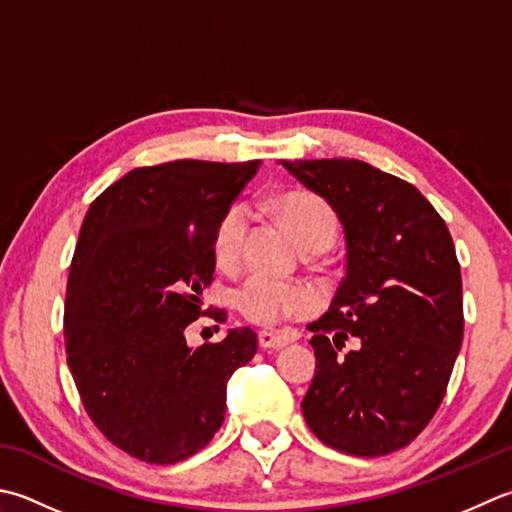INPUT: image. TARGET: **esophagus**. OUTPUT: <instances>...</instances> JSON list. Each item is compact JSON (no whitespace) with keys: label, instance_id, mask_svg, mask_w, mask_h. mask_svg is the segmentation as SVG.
<instances>
[{"label":"esophagus","instance_id":"esophagus-1","mask_svg":"<svg viewBox=\"0 0 512 512\" xmlns=\"http://www.w3.org/2000/svg\"><path fill=\"white\" fill-rule=\"evenodd\" d=\"M290 344V339L284 333H273V330H262L259 333V346L264 350H279Z\"/></svg>","mask_w":512,"mask_h":512}]
</instances>
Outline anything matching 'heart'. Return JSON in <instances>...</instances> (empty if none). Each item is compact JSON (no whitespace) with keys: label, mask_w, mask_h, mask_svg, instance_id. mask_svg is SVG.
<instances>
[{"label":"heart","mask_w":512,"mask_h":512,"mask_svg":"<svg viewBox=\"0 0 512 512\" xmlns=\"http://www.w3.org/2000/svg\"><path fill=\"white\" fill-rule=\"evenodd\" d=\"M277 215L290 228L306 253L308 250H326L337 233V219L322 197L308 190H290L275 202ZM250 226V208L242 202L228 206L219 217L213 235L215 259L226 268L242 262L244 242ZM233 302L250 322L273 326L288 317H304L315 308V295L302 284L286 282L268 273L248 275L233 290Z\"/></svg>","instance_id":"obj_1"}]
</instances>
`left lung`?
Wrapping results in <instances>:
<instances>
[{
  "instance_id": "1",
  "label": "left lung",
  "mask_w": 512,
  "mask_h": 512,
  "mask_svg": "<svg viewBox=\"0 0 512 512\" xmlns=\"http://www.w3.org/2000/svg\"><path fill=\"white\" fill-rule=\"evenodd\" d=\"M282 166L333 206L348 250L333 304L308 324L317 370L306 424L348 455L395 453L437 413L462 348L453 237L413 184L359 159ZM346 341L356 348L342 354Z\"/></svg>"
}]
</instances>
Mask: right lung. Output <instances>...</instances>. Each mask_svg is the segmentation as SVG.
<instances>
[{
    "label": "right lung",
    "instance_id": "right-lung-1",
    "mask_svg": "<svg viewBox=\"0 0 512 512\" xmlns=\"http://www.w3.org/2000/svg\"><path fill=\"white\" fill-rule=\"evenodd\" d=\"M239 164L177 162L130 170L84 217L64 304L68 368L88 417L146 464H177L224 422L226 384L257 335L230 330L188 348L184 330L213 284L219 217L255 177ZM226 322V310H210Z\"/></svg>",
    "mask_w": 512,
    "mask_h": 512
}]
</instances>
